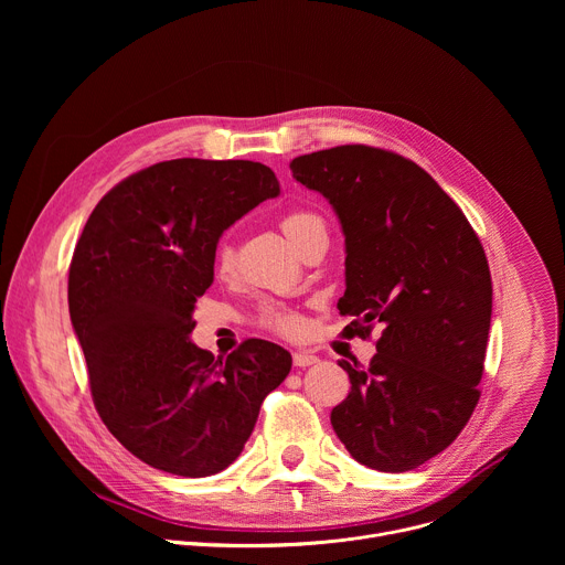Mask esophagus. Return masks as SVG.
I'll use <instances>...</instances> for the list:
<instances>
[{
  "mask_svg": "<svg viewBox=\"0 0 565 565\" xmlns=\"http://www.w3.org/2000/svg\"><path fill=\"white\" fill-rule=\"evenodd\" d=\"M317 362H319V358L312 355V353H308V351H297V353H292V364L299 366V369L312 366V364H317Z\"/></svg>",
  "mask_w": 565,
  "mask_h": 565,
  "instance_id": "34e87169",
  "label": "esophagus"
}]
</instances>
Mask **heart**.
Segmentation results:
<instances>
[{
    "label": "heart",
    "instance_id": "heart-1",
    "mask_svg": "<svg viewBox=\"0 0 565 565\" xmlns=\"http://www.w3.org/2000/svg\"><path fill=\"white\" fill-rule=\"evenodd\" d=\"M281 230L290 244L297 250H301L306 246V241H310L317 232H327V225L324 218L310 210H292L281 218ZM214 268L221 275H227L234 268V248L227 241H218L214 248ZM257 324L279 335H297L301 329V319L295 310L281 303H266L257 315Z\"/></svg>",
    "mask_w": 565,
    "mask_h": 565
}]
</instances>
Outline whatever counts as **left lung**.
I'll list each match as a JSON object with an SVG mask.
<instances>
[{"mask_svg": "<svg viewBox=\"0 0 565 565\" xmlns=\"http://www.w3.org/2000/svg\"><path fill=\"white\" fill-rule=\"evenodd\" d=\"M295 181L327 196L347 244L349 335L382 324L364 366L342 360L351 391L331 412L349 454L409 471L447 449L478 405L492 319L486 250L462 210L414 160L342 145L297 156Z\"/></svg>", "mask_w": 565, "mask_h": 565, "instance_id": "8db88e82", "label": "left lung"}]
</instances>
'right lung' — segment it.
Instances as JSON below:
<instances>
[{"label": "right lung", "mask_w": 565, "mask_h": 565, "mask_svg": "<svg viewBox=\"0 0 565 565\" xmlns=\"http://www.w3.org/2000/svg\"><path fill=\"white\" fill-rule=\"evenodd\" d=\"M277 194L275 172L253 160H163L109 190L77 238L68 312L96 409L160 471L201 478L234 462L290 373V353L266 340L225 360L190 342L218 236Z\"/></svg>", "instance_id": "right-lung-1"}]
</instances>
